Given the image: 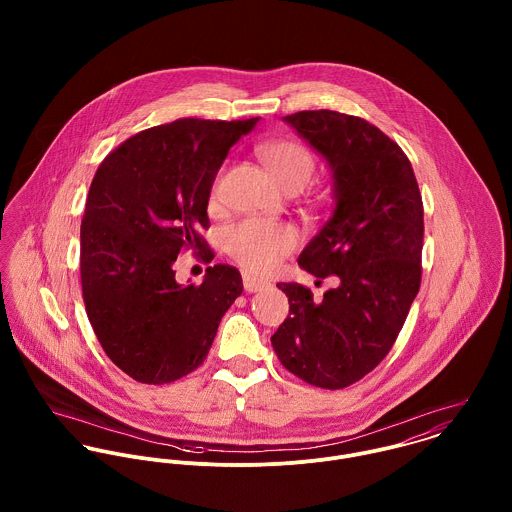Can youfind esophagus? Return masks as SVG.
Wrapping results in <instances>:
<instances>
[{"label": "esophagus", "instance_id": "obj_1", "mask_svg": "<svg viewBox=\"0 0 512 512\" xmlns=\"http://www.w3.org/2000/svg\"><path fill=\"white\" fill-rule=\"evenodd\" d=\"M266 286V282L252 278V276H244V290L248 293L260 292Z\"/></svg>", "mask_w": 512, "mask_h": 512}]
</instances>
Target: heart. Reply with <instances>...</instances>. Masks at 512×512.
<instances>
[{"mask_svg": "<svg viewBox=\"0 0 512 512\" xmlns=\"http://www.w3.org/2000/svg\"><path fill=\"white\" fill-rule=\"evenodd\" d=\"M258 155L288 193L303 191L315 177L317 163L313 153L293 140L266 142L258 147ZM224 169L211 187V205L217 207L222 191ZM297 244V232L284 222L244 220L224 232V248L228 256L246 272L264 274L272 270L282 256L290 254Z\"/></svg>", "mask_w": 512, "mask_h": 512, "instance_id": "b5f03b06", "label": "heart"}]
</instances>
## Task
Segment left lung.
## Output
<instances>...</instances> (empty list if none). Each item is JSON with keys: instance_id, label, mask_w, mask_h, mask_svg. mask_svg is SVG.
<instances>
[{"instance_id": "1", "label": "left lung", "mask_w": 512, "mask_h": 512, "mask_svg": "<svg viewBox=\"0 0 512 512\" xmlns=\"http://www.w3.org/2000/svg\"><path fill=\"white\" fill-rule=\"evenodd\" d=\"M333 171L335 209L297 264L335 288L313 299L278 284L290 315L272 347L307 384L339 390L361 380L392 349L422 282L424 205L410 159L363 118L305 110L286 116Z\"/></svg>"}]
</instances>
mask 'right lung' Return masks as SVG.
I'll use <instances>...</instances> for the list:
<instances>
[{"label":"right lung","mask_w":512,"mask_h":512,"mask_svg":"<svg viewBox=\"0 0 512 512\" xmlns=\"http://www.w3.org/2000/svg\"><path fill=\"white\" fill-rule=\"evenodd\" d=\"M258 118H181L144 130L100 163L80 224L88 321L110 361L144 384L173 382L209 355L242 293L240 272L209 266L201 286L175 282L183 250L215 258L201 230L228 149Z\"/></svg>","instance_id":"1"}]
</instances>
